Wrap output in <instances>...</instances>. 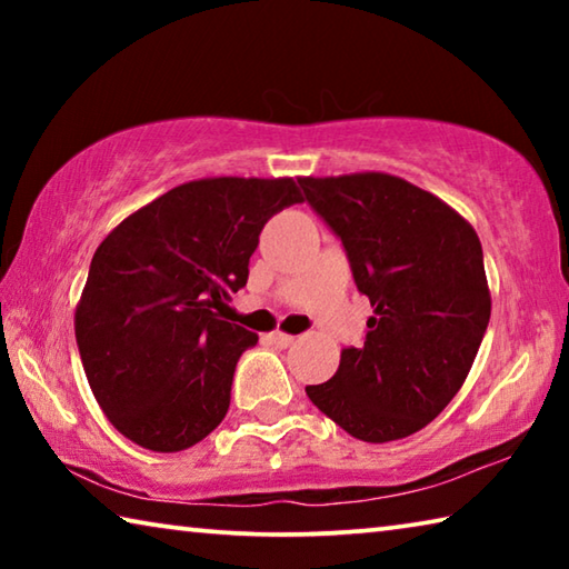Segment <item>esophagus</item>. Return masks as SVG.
<instances>
[{
    "label": "esophagus",
    "instance_id": "34e87169",
    "mask_svg": "<svg viewBox=\"0 0 569 569\" xmlns=\"http://www.w3.org/2000/svg\"><path fill=\"white\" fill-rule=\"evenodd\" d=\"M268 341L278 346V349H286V346L293 343V336H288L283 331H273V333H268Z\"/></svg>",
    "mask_w": 569,
    "mask_h": 569
}]
</instances>
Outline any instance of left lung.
Listing matches in <instances>:
<instances>
[{
  "instance_id": "left-lung-1",
  "label": "left lung",
  "mask_w": 569,
  "mask_h": 569,
  "mask_svg": "<svg viewBox=\"0 0 569 569\" xmlns=\"http://www.w3.org/2000/svg\"><path fill=\"white\" fill-rule=\"evenodd\" d=\"M298 186L373 308L366 341L343 349L308 399L361 441L409 437L455 399L485 339L492 298L479 238L445 200L387 172Z\"/></svg>"
}]
</instances>
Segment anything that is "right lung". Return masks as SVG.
Masks as SVG:
<instances>
[{"instance_id":"right-lung-1","label":"right lung","mask_w":569,"mask_h":569,"mask_svg":"<svg viewBox=\"0 0 569 569\" xmlns=\"http://www.w3.org/2000/svg\"><path fill=\"white\" fill-rule=\"evenodd\" d=\"M293 178H203L134 210L94 250L74 311L90 389L122 437L150 451L206 439L258 336L220 319L248 281L263 226L301 203Z\"/></svg>"}]
</instances>
